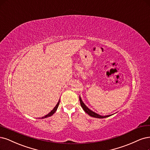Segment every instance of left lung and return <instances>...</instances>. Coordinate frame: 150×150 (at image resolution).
<instances>
[{"instance_id":"obj_1","label":"left lung","mask_w":150,"mask_h":150,"mask_svg":"<svg viewBox=\"0 0 150 150\" xmlns=\"http://www.w3.org/2000/svg\"><path fill=\"white\" fill-rule=\"evenodd\" d=\"M79 100H80V104H81V105L82 108H83V110L85 111V112H86L87 114L89 115L90 116H91L92 117H95V118H106V117H110V115H106V116H102V115H100L99 114H97V113H96L94 112L93 111H92L91 110L89 109L88 107H86V105L84 104L83 102L82 101L81 97H79Z\"/></svg>"}]
</instances>
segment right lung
I'll return each instance as SVG.
<instances>
[{
  "label": "right lung",
  "mask_w": 150,
  "mask_h": 150,
  "mask_svg": "<svg viewBox=\"0 0 150 150\" xmlns=\"http://www.w3.org/2000/svg\"><path fill=\"white\" fill-rule=\"evenodd\" d=\"M59 101L60 100H59V102H58V104H56V105L55 106V107L53 108V109L51 110L48 114H47L46 115H45V116H44V117H42V118H46V117H50V116H51V115H53V114H54V113L56 111V110H57V108H58V106H59Z\"/></svg>",
  "instance_id": "1"
}]
</instances>
